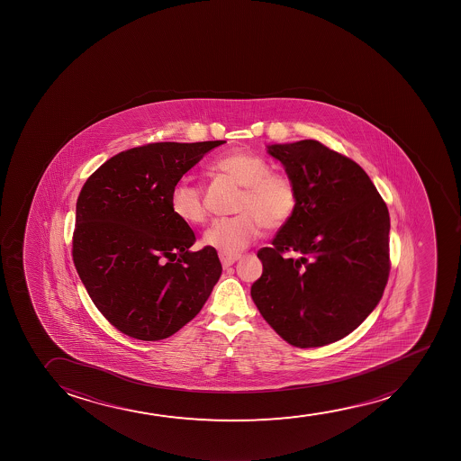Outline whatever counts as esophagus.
I'll return each mask as SVG.
<instances>
[{
  "label": "esophagus",
  "mask_w": 461,
  "mask_h": 461,
  "mask_svg": "<svg viewBox=\"0 0 461 461\" xmlns=\"http://www.w3.org/2000/svg\"><path fill=\"white\" fill-rule=\"evenodd\" d=\"M220 258L224 268H228L230 265L235 264L240 258V254H226V252H220Z\"/></svg>",
  "instance_id": "esophagus-1"
}]
</instances>
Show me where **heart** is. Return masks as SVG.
Instances as JSON below:
<instances>
[{"label": "heart", "instance_id": "obj_1", "mask_svg": "<svg viewBox=\"0 0 461 461\" xmlns=\"http://www.w3.org/2000/svg\"><path fill=\"white\" fill-rule=\"evenodd\" d=\"M212 169L226 174L243 186L237 203V215L218 218L203 233V243L226 254L245 249L260 235L262 228L277 230L295 215L298 190L294 178L271 171L264 157L246 150H232L218 157ZM171 210L178 220L199 224L205 220L203 188L180 180L169 197Z\"/></svg>", "mask_w": 461, "mask_h": 461}]
</instances>
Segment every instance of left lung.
Instances as JSON below:
<instances>
[{
    "label": "left lung",
    "instance_id": "left-lung-1",
    "mask_svg": "<svg viewBox=\"0 0 461 461\" xmlns=\"http://www.w3.org/2000/svg\"><path fill=\"white\" fill-rule=\"evenodd\" d=\"M298 190V207L271 248L251 296L294 347L332 344L355 331L383 296L389 212L361 166L315 140L268 146Z\"/></svg>",
    "mask_w": 461,
    "mask_h": 461
}]
</instances>
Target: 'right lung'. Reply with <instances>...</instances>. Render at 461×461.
Wrapping results in <instances>:
<instances>
[{"mask_svg":"<svg viewBox=\"0 0 461 461\" xmlns=\"http://www.w3.org/2000/svg\"><path fill=\"white\" fill-rule=\"evenodd\" d=\"M226 141L150 142L123 150L89 176L77 199L72 258L104 319L155 342L194 319L221 276L215 248L172 213L171 191Z\"/></svg>","mask_w":461,"mask_h":461,"instance_id":"obj_1","label":"right lung"}]
</instances>
